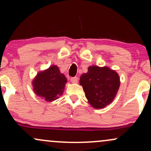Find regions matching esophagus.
<instances>
[{"label": "esophagus", "instance_id": "esophagus-1", "mask_svg": "<svg viewBox=\"0 0 151 151\" xmlns=\"http://www.w3.org/2000/svg\"><path fill=\"white\" fill-rule=\"evenodd\" d=\"M71 81H72V83H77L78 81V78L77 77H72L71 78Z\"/></svg>", "mask_w": 151, "mask_h": 151}]
</instances>
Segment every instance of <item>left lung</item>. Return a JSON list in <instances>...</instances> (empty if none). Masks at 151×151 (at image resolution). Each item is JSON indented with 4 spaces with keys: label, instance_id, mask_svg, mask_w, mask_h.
I'll list each match as a JSON object with an SVG mask.
<instances>
[{
    "label": "left lung",
    "instance_id": "left-lung-1",
    "mask_svg": "<svg viewBox=\"0 0 151 151\" xmlns=\"http://www.w3.org/2000/svg\"><path fill=\"white\" fill-rule=\"evenodd\" d=\"M79 83L90 104L95 109H101L115 98L120 79L116 72L109 67L92 66L88 68L87 73L81 76Z\"/></svg>",
    "mask_w": 151,
    "mask_h": 151
}]
</instances>
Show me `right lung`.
<instances>
[{"label": "right lung", "instance_id": "1", "mask_svg": "<svg viewBox=\"0 0 151 151\" xmlns=\"http://www.w3.org/2000/svg\"><path fill=\"white\" fill-rule=\"evenodd\" d=\"M67 79L60 73L57 66L40 72L34 79V91L37 96L47 101H52L60 97L63 93Z\"/></svg>", "mask_w": 151, "mask_h": 151}]
</instances>
